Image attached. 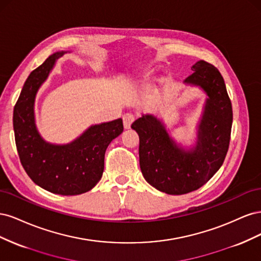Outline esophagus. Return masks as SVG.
<instances>
[{
	"mask_svg": "<svg viewBox=\"0 0 261 261\" xmlns=\"http://www.w3.org/2000/svg\"><path fill=\"white\" fill-rule=\"evenodd\" d=\"M134 120H135V118H134V116H133L132 114H125V115L123 116L124 128H125V129H129V128H130V125H132V123L134 122Z\"/></svg>",
	"mask_w": 261,
	"mask_h": 261,
	"instance_id": "esophagus-1",
	"label": "esophagus"
}]
</instances>
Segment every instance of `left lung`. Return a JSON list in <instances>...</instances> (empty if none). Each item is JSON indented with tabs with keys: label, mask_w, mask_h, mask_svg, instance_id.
<instances>
[{
	"label": "left lung",
	"mask_w": 261,
	"mask_h": 261,
	"mask_svg": "<svg viewBox=\"0 0 261 261\" xmlns=\"http://www.w3.org/2000/svg\"><path fill=\"white\" fill-rule=\"evenodd\" d=\"M192 69L184 85L206 94L192 144L177 141L154 114L143 113L132 124L139 136L141 173L152 187L169 195L191 193L206 184L223 164L230 144L233 112L223 77L204 61Z\"/></svg>",
	"instance_id": "8db88e82"
}]
</instances>
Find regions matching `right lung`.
<instances>
[{
  "instance_id": "1",
  "label": "right lung",
  "mask_w": 261,
  "mask_h": 261,
  "mask_svg": "<svg viewBox=\"0 0 261 261\" xmlns=\"http://www.w3.org/2000/svg\"><path fill=\"white\" fill-rule=\"evenodd\" d=\"M64 53H53L30 73L14 108L13 126L22 168L34 183L53 194L73 196L97 185L105 170L106 150L124 128L122 118H117L90 125L67 144H52L41 136L35 115L37 93Z\"/></svg>"
}]
</instances>
